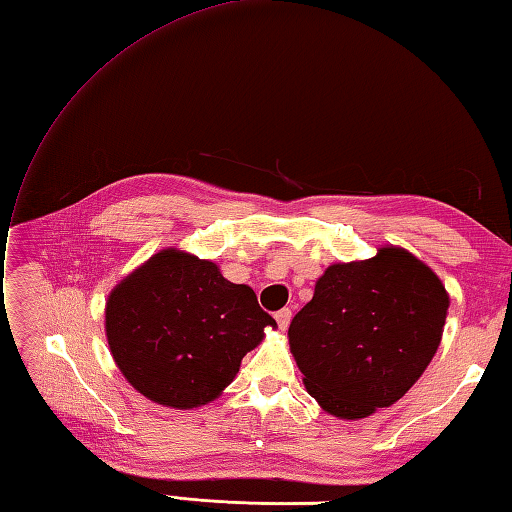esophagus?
Returning <instances> with one entry per match:
<instances>
[{"mask_svg":"<svg viewBox=\"0 0 512 512\" xmlns=\"http://www.w3.org/2000/svg\"><path fill=\"white\" fill-rule=\"evenodd\" d=\"M276 322H278V326L282 328V331H285V328L289 326V322H291V309H280L278 313H276Z\"/></svg>","mask_w":512,"mask_h":512,"instance_id":"esophagus-1","label":"esophagus"}]
</instances>
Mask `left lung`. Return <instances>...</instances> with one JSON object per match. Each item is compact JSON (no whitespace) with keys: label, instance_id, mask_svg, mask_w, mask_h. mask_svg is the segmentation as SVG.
<instances>
[{"label":"left lung","instance_id":"obj_1","mask_svg":"<svg viewBox=\"0 0 512 512\" xmlns=\"http://www.w3.org/2000/svg\"><path fill=\"white\" fill-rule=\"evenodd\" d=\"M447 309L438 276L405 249L331 265L289 326L306 392L342 418L390 407L436 355Z\"/></svg>","mask_w":512,"mask_h":512}]
</instances>
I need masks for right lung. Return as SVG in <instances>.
I'll list each match as a JSON object with an SVG mask.
<instances>
[{"label":"right lung","mask_w":512,"mask_h":512,"mask_svg":"<svg viewBox=\"0 0 512 512\" xmlns=\"http://www.w3.org/2000/svg\"><path fill=\"white\" fill-rule=\"evenodd\" d=\"M107 339L135 390L166 407L206 405L276 320L210 260L164 249L107 300Z\"/></svg>","instance_id":"add662e5"}]
</instances>
